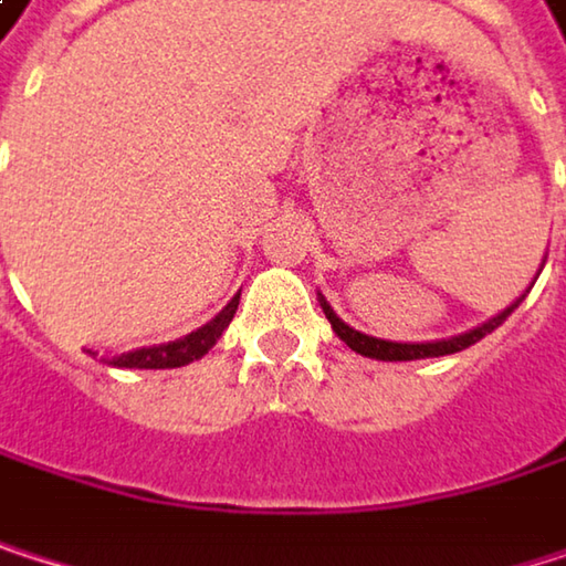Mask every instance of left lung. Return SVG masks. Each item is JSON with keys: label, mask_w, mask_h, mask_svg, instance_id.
<instances>
[{"label": "left lung", "mask_w": 566, "mask_h": 566, "mask_svg": "<svg viewBox=\"0 0 566 566\" xmlns=\"http://www.w3.org/2000/svg\"><path fill=\"white\" fill-rule=\"evenodd\" d=\"M524 297V294H521ZM521 297L505 307L499 317H492V321H485L482 327H475V331H469V334H459V337H449V340H426V344H396V340H380V337H370V334H360V331H354L350 324H344L334 311H331V304L321 297V307H324V314H327V321H331V327L337 331V337L350 347V350H357V354H364V357H374V360H422V357H442V354H459V350H465V347H472V344H479L485 334H492L505 317H509L511 311L521 304Z\"/></svg>", "instance_id": "obj_1"}]
</instances>
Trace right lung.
<instances>
[{
  "label": "right lung",
  "instance_id": "1",
  "mask_svg": "<svg viewBox=\"0 0 566 566\" xmlns=\"http://www.w3.org/2000/svg\"><path fill=\"white\" fill-rule=\"evenodd\" d=\"M235 307H239V297H232L209 324H202L199 331L170 340V344H157V347H140V350H130V354H120L114 357L111 364L114 367H137V370H167V367H182L189 360H199L202 354H209V347L222 337V331L229 327V321L235 317Z\"/></svg>",
  "mask_w": 566,
  "mask_h": 566
}]
</instances>
